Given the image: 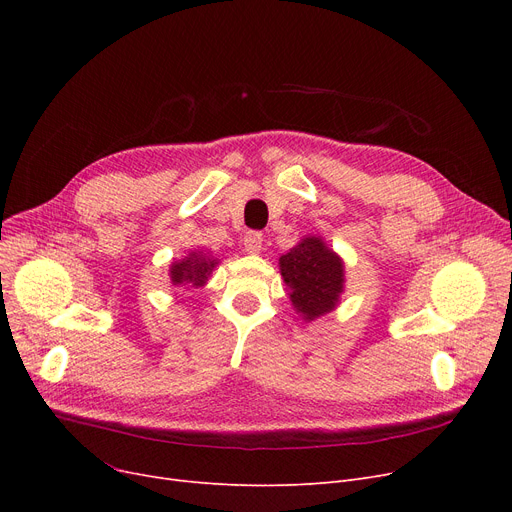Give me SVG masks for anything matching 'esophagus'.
<instances>
[{"mask_svg":"<svg viewBox=\"0 0 512 512\" xmlns=\"http://www.w3.org/2000/svg\"><path fill=\"white\" fill-rule=\"evenodd\" d=\"M263 247V234L257 230H249L245 234V249L247 253H259Z\"/></svg>","mask_w":512,"mask_h":512,"instance_id":"1","label":"esophagus"}]
</instances>
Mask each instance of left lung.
I'll use <instances>...</instances> for the list:
<instances>
[{
	"mask_svg": "<svg viewBox=\"0 0 512 512\" xmlns=\"http://www.w3.org/2000/svg\"><path fill=\"white\" fill-rule=\"evenodd\" d=\"M280 270L292 290V305L305 319L311 321L336 307L344 288V265L321 238H303L290 253L280 257Z\"/></svg>",
	"mask_w": 512,
	"mask_h": 512,
	"instance_id": "left-lung-1",
	"label": "left lung"
}]
</instances>
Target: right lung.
<instances>
[{"label": "right lung", "mask_w": 512, "mask_h": 512, "mask_svg": "<svg viewBox=\"0 0 512 512\" xmlns=\"http://www.w3.org/2000/svg\"><path fill=\"white\" fill-rule=\"evenodd\" d=\"M215 259H205L199 253H191L186 259L178 261L172 265V282L174 284H188L191 282L193 286H203L207 276L211 274V270L215 267Z\"/></svg>", "instance_id": "right-lung-1"}]
</instances>
